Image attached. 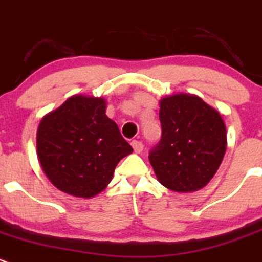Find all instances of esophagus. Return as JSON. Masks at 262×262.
Wrapping results in <instances>:
<instances>
[{
  "label": "esophagus",
  "instance_id": "obj_1",
  "mask_svg": "<svg viewBox=\"0 0 262 262\" xmlns=\"http://www.w3.org/2000/svg\"><path fill=\"white\" fill-rule=\"evenodd\" d=\"M131 145H133L134 151H135V153H141V151H143L144 145H143V143H141V141L134 140L133 143H131Z\"/></svg>",
  "mask_w": 262,
  "mask_h": 262
}]
</instances>
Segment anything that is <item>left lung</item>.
I'll return each mask as SVG.
<instances>
[{
  "label": "left lung",
  "mask_w": 262,
  "mask_h": 262,
  "mask_svg": "<svg viewBox=\"0 0 262 262\" xmlns=\"http://www.w3.org/2000/svg\"><path fill=\"white\" fill-rule=\"evenodd\" d=\"M162 139L149 154L157 179L178 193L204 188L219 170L226 146L220 112L186 92L159 100Z\"/></svg>",
  "instance_id": "1"
}]
</instances>
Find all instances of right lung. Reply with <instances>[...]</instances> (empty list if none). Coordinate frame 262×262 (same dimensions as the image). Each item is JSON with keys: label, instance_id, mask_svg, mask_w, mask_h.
Instances as JSON below:
<instances>
[{"label": "right lung", "instance_id": "add662e5", "mask_svg": "<svg viewBox=\"0 0 262 262\" xmlns=\"http://www.w3.org/2000/svg\"><path fill=\"white\" fill-rule=\"evenodd\" d=\"M105 112V99L73 95L41 119L37 157L55 188L92 198L108 186L118 162L133 153Z\"/></svg>", "mask_w": 262, "mask_h": 262}]
</instances>
